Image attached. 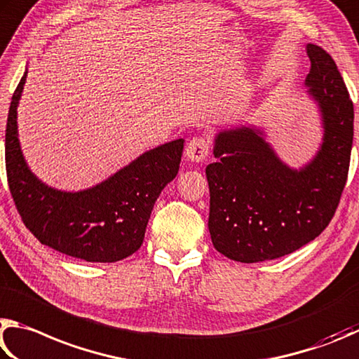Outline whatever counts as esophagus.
I'll return each mask as SVG.
<instances>
[{
  "mask_svg": "<svg viewBox=\"0 0 359 359\" xmlns=\"http://www.w3.org/2000/svg\"><path fill=\"white\" fill-rule=\"evenodd\" d=\"M210 154V142L205 137H194L192 140L187 143L186 147V156L187 159L192 162H203Z\"/></svg>",
  "mask_w": 359,
  "mask_h": 359,
  "instance_id": "esophagus-1",
  "label": "esophagus"
}]
</instances>
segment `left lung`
Returning <instances> with one entry per match:
<instances>
[{
    "mask_svg": "<svg viewBox=\"0 0 359 359\" xmlns=\"http://www.w3.org/2000/svg\"><path fill=\"white\" fill-rule=\"evenodd\" d=\"M307 93L322 116L323 142L299 170L279 159L254 126L221 130L217 162L206 167L208 229L230 260H274L303 248L328 227L347 183L353 143V102L334 60L307 43Z\"/></svg>",
    "mask_w": 359,
    "mask_h": 359,
    "instance_id": "8db88e82",
    "label": "left lung"
}]
</instances>
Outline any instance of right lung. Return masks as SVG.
<instances>
[{
    "instance_id": "obj_1",
    "label": "right lung",
    "mask_w": 359,
    "mask_h": 359,
    "mask_svg": "<svg viewBox=\"0 0 359 359\" xmlns=\"http://www.w3.org/2000/svg\"><path fill=\"white\" fill-rule=\"evenodd\" d=\"M27 74L6 124V172L23 224L42 244L85 262L111 263L137 252L157 197L178 173L184 140L147 151L90 189H53L31 172L18 142L17 107Z\"/></svg>"
}]
</instances>
